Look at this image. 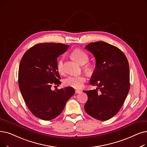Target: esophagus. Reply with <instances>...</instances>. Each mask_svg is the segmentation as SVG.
<instances>
[{
	"instance_id": "esophagus-1",
	"label": "esophagus",
	"mask_w": 147,
	"mask_h": 147,
	"mask_svg": "<svg viewBox=\"0 0 147 147\" xmlns=\"http://www.w3.org/2000/svg\"><path fill=\"white\" fill-rule=\"evenodd\" d=\"M75 92H76V94H80L81 92V91H80V90H76Z\"/></svg>"
}]
</instances>
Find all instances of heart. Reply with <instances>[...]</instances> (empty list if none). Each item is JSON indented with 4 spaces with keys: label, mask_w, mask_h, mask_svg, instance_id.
I'll list each match as a JSON object with an SVG mask.
<instances>
[{
    "label": "heart",
    "mask_w": 147,
    "mask_h": 147,
    "mask_svg": "<svg viewBox=\"0 0 147 147\" xmlns=\"http://www.w3.org/2000/svg\"><path fill=\"white\" fill-rule=\"evenodd\" d=\"M71 56L80 65H84L85 63L84 68L86 71L91 72L94 69V65L92 63H86L89 61V55L85 51L79 49H74L71 53ZM57 69L60 73L64 71L63 58L60 59L58 61ZM85 81L86 78L84 76H70L63 80V84L66 86L71 87L74 89H80L84 86Z\"/></svg>",
    "instance_id": "b5f03b06"
}]
</instances>
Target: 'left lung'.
Returning a JSON list of instances; mask_svg holds the SVG:
<instances>
[{
  "label": "left lung",
  "mask_w": 147,
  "mask_h": 147,
  "mask_svg": "<svg viewBox=\"0 0 147 147\" xmlns=\"http://www.w3.org/2000/svg\"><path fill=\"white\" fill-rule=\"evenodd\" d=\"M85 49L95 58V68L90 84L98 88L84 91L88 95L84 108L86 112L95 119L106 121L118 112L128 95V60L120 49L103 41L89 43Z\"/></svg>",
  "instance_id": "left-lung-1"
}]
</instances>
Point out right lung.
I'll return each mask as SVG.
<instances>
[{
    "label": "right lung",
    "instance_id": "right-lung-1",
    "mask_svg": "<svg viewBox=\"0 0 147 147\" xmlns=\"http://www.w3.org/2000/svg\"><path fill=\"white\" fill-rule=\"evenodd\" d=\"M68 47L61 43L38 44L28 50L21 59L18 69L20 92L30 111L41 119L58 117L74 94L71 87L51 89L52 85L61 84L57 58Z\"/></svg>",
    "mask_w": 147,
    "mask_h": 147
}]
</instances>
